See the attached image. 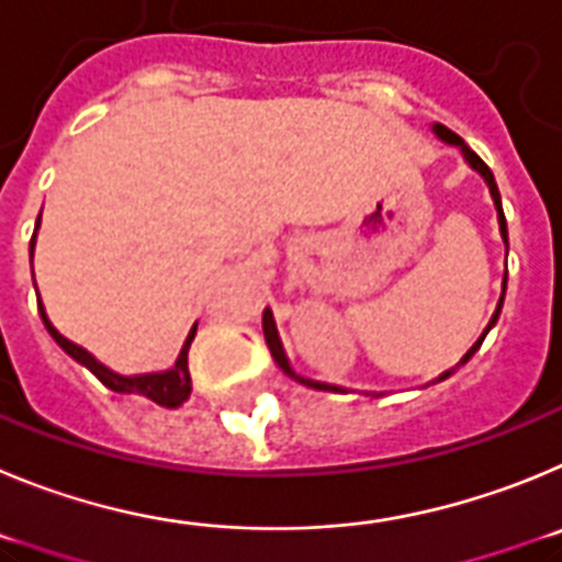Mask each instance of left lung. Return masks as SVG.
Wrapping results in <instances>:
<instances>
[{"mask_svg": "<svg viewBox=\"0 0 562 562\" xmlns=\"http://www.w3.org/2000/svg\"><path fill=\"white\" fill-rule=\"evenodd\" d=\"M431 131H434V136H437V139H442L445 145H453V148H459V154H462V159L468 161L470 168L476 170V173L482 176V179H484V184H487V190H490V199H493V204H495V215H498V232H502V240H504V246H507V251H509V237H507V218H504V210H502V193H498V184H495V179H493V170H490L487 165H484V161L479 159V156L473 154V150L468 148V145H464V139H462V136H457V134H453L451 128H445V125L434 123V125H431ZM504 293H507V277H504V282H502V300H498V305H495V313H493V318H490V322H487V327H484V333H482V336H479V341L473 344V347H470L468 352H464V356H462V361H459L457 367H453V369H445L442 375H439L437 381H434V383L445 381V378H451L453 372H457V369L462 367V363H468L470 358H473V352H476L479 347H482L484 336H487V333L493 330V325H495V322H498V316H502V307H504ZM262 333H266V344H269L271 358H274V361H277V367H280L282 372H285L288 378H293V381L305 383V386H311V389H322V392H347V389H344V386H336V383H322V381H313V378H305V375H300V372H296V369L291 367V361H288V356H285V347H282V341H280V333H277L274 313H271L269 307H266V311H262ZM367 394H372V397H378L375 392H367Z\"/></svg>", "mask_w": 562, "mask_h": 562, "instance_id": "obj_1", "label": "left lung"}]
</instances>
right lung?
<instances>
[{"label":"right lung","mask_w":562,"mask_h":562,"mask_svg":"<svg viewBox=\"0 0 562 562\" xmlns=\"http://www.w3.org/2000/svg\"><path fill=\"white\" fill-rule=\"evenodd\" d=\"M38 226H42V215H38V221H35V232H33V237H30V266H33L35 235H38ZM38 313H42L44 327H47V333L55 338V344H58L60 350L67 352L69 358H75L78 363H83V367L89 369V372H92V375L98 378L103 386H109L111 392L143 394V397H148V401L159 403V406H165V408H179L181 403L190 397V392H193L190 367H187V352H190V344H193L195 327L199 325H193V330L187 333L184 344H181V352H179V358H176L173 367L161 369V372H143V375H123V372H114V369L105 367L103 361H98V358L86 350V347L69 341L67 336H60V333L53 327V322H49V316H47V311H44L42 302H38Z\"/></svg>","instance_id":"1"}]
</instances>
